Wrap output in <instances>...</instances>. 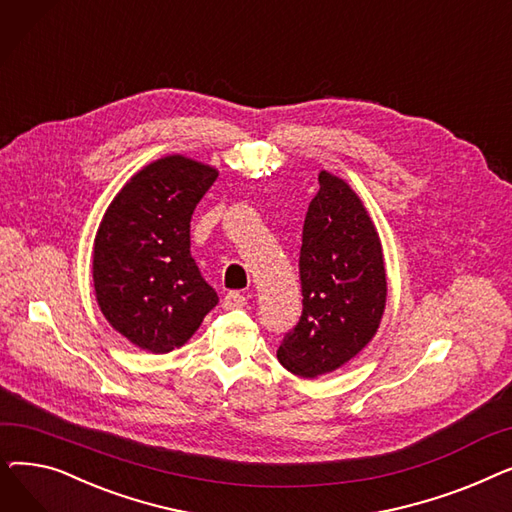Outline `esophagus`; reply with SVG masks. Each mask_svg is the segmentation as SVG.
Instances as JSON below:
<instances>
[{
  "label": "esophagus",
  "mask_w": 512,
  "mask_h": 512,
  "mask_svg": "<svg viewBox=\"0 0 512 512\" xmlns=\"http://www.w3.org/2000/svg\"><path fill=\"white\" fill-rule=\"evenodd\" d=\"M222 305H224V309H242L247 305V297L240 292H228Z\"/></svg>",
  "instance_id": "34e87169"
}]
</instances>
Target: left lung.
Masks as SVG:
<instances>
[{
	"instance_id": "1",
	"label": "left lung",
	"mask_w": 512,
	"mask_h": 512,
	"mask_svg": "<svg viewBox=\"0 0 512 512\" xmlns=\"http://www.w3.org/2000/svg\"><path fill=\"white\" fill-rule=\"evenodd\" d=\"M303 313L278 348L294 375L317 378L357 357L386 309L382 242L357 193L321 170L299 257Z\"/></svg>"
}]
</instances>
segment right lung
Wrapping results in <instances>:
<instances>
[{
  "mask_svg": "<svg viewBox=\"0 0 512 512\" xmlns=\"http://www.w3.org/2000/svg\"><path fill=\"white\" fill-rule=\"evenodd\" d=\"M218 170L184 155L134 174L107 207L93 247V282L110 326L155 355L182 346L218 305L191 257V218Z\"/></svg>",
  "mask_w": 512,
  "mask_h": 512,
  "instance_id": "1",
  "label": "right lung"
}]
</instances>
